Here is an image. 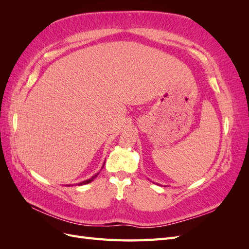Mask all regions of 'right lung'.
I'll return each instance as SVG.
<instances>
[{
  "label": "right lung",
  "instance_id": "right-lung-1",
  "mask_svg": "<svg viewBox=\"0 0 249 249\" xmlns=\"http://www.w3.org/2000/svg\"><path fill=\"white\" fill-rule=\"evenodd\" d=\"M105 164V163H104ZM104 167V166H103ZM97 175H99V173H96V175L94 176V177H92L91 178H89V179H87V180H84V182H82V183H80V184H78V185H84V184H88V183H90V182H92V180L97 177Z\"/></svg>",
  "mask_w": 249,
  "mask_h": 249
}]
</instances>
